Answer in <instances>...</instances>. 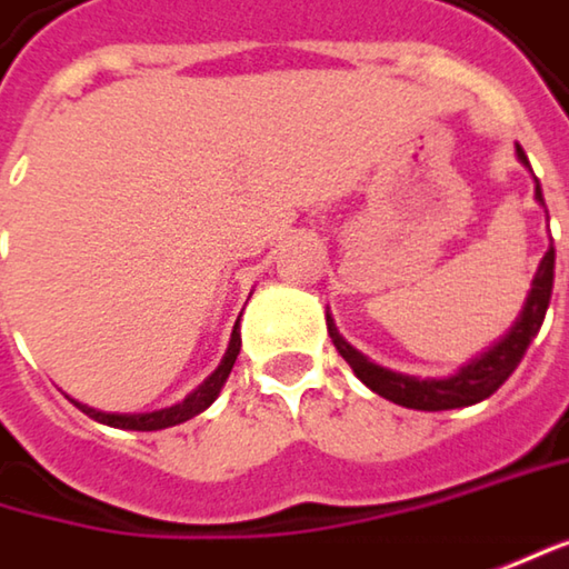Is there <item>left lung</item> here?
Wrapping results in <instances>:
<instances>
[{
  "instance_id": "8db88e82",
  "label": "left lung",
  "mask_w": 569,
  "mask_h": 569,
  "mask_svg": "<svg viewBox=\"0 0 569 569\" xmlns=\"http://www.w3.org/2000/svg\"><path fill=\"white\" fill-rule=\"evenodd\" d=\"M515 154H518V161L525 168H531L528 154L521 151V144H515ZM535 200L545 207L541 183L538 181H535ZM550 291H553V246L545 252V259L538 264L531 291L525 298V307H521L518 320L511 323V330H508L506 337L499 343L489 346L486 352H479L476 359H469L467 366H460L453 376H437V379L405 376V372H395V369H386V366L372 362L356 346L346 343L343 333L337 330V323L330 317V310H327V330H330L333 346L340 349V356L349 362V369L356 372V379L366 388H372L376 395H382V398L401 405V408H415V411H450V408L479 405L482 398L499 391V386L518 369L521 356L528 352V346H531V340L538 337V330L545 323Z\"/></svg>"
}]
</instances>
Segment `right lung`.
Instances as JSON below:
<instances>
[{"label":"right lung","mask_w":569,"mask_h":569,"mask_svg":"<svg viewBox=\"0 0 569 569\" xmlns=\"http://www.w3.org/2000/svg\"><path fill=\"white\" fill-rule=\"evenodd\" d=\"M239 346H242V337H239V320H236L232 337H229V346H226L223 362H220V366H217L203 382H200V386L193 388L183 401L171 405V408H158V411H144V415H119V411H100V408L80 405V401H73V398H70V401H73L83 415H90L93 421H100V425H109V427H119V430H164V427L183 425V421L197 418L200 411H207V408L217 401V395L223 391L226 379H229V372H232V366H236Z\"/></svg>","instance_id":"1"}]
</instances>
